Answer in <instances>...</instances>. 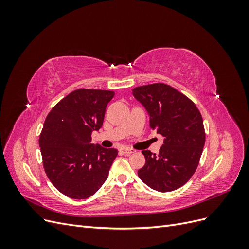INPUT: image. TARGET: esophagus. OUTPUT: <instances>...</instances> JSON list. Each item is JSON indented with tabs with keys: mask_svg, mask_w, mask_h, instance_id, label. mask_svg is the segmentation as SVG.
Returning <instances> with one entry per match:
<instances>
[{
	"mask_svg": "<svg viewBox=\"0 0 249 249\" xmlns=\"http://www.w3.org/2000/svg\"><path fill=\"white\" fill-rule=\"evenodd\" d=\"M136 150L133 149V148H123V153L124 154H126V155H131V154H134Z\"/></svg>",
	"mask_w": 249,
	"mask_h": 249,
	"instance_id": "34e87169",
	"label": "esophagus"
}]
</instances>
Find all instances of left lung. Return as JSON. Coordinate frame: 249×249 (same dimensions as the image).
<instances>
[{
  "instance_id": "left-lung-1",
  "label": "left lung",
  "mask_w": 249,
  "mask_h": 249,
  "mask_svg": "<svg viewBox=\"0 0 249 249\" xmlns=\"http://www.w3.org/2000/svg\"><path fill=\"white\" fill-rule=\"evenodd\" d=\"M133 95L146 110L150 129L165 138L158 155L143 150L145 164L138 176L154 190H176L193 176L205 146L200 112L187 96L163 83L134 88Z\"/></svg>"
}]
</instances>
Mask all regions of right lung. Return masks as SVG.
<instances>
[{
	"mask_svg": "<svg viewBox=\"0 0 249 249\" xmlns=\"http://www.w3.org/2000/svg\"><path fill=\"white\" fill-rule=\"evenodd\" d=\"M109 90L78 89L51 110L39 138L43 167L51 183L66 196L85 199L107 179L118 152L91 143L99 131L108 103Z\"/></svg>",
	"mask_w": 249,
	"mask_h": 249,
	"instance_id": "right-lung-1",
	"label": "right lung"
}]
</instances>
